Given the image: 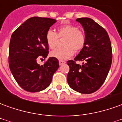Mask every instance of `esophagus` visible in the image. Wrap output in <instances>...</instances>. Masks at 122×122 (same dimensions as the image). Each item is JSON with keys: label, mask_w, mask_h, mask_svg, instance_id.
<instances>
[{"label": "esophagus", "mask_w": 122, "mask_h": 122, "mask_svg": "<svg viewBox=\"0 0 122 122\" xmlns=\"http://www.w3.org/2000/svg\"><path fill=\"white\" fill-rule=\"evenodd\" d=\"M66 63L65 61H62V60H59V65H63Z\"/></svg>", "instance_id": "34e87169"}]
</instances>
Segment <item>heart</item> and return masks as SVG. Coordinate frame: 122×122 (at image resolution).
Returning a JSON list of instances; mask_svg holds the SVG:
<instances>
[{"mask_svg":"<svg viewBox=\"0 0 122 122\" xmlns=\"http://www.w3.org/2000/svg\"><path fill=\"white\" fill-rule=\"evenodd\" d=\"M59 38H65L63 41V48H57L51 52V56L59 60H65L71 57L75 52H79L86 45L84 32L78 29L76 26L65 25L57 29V32L49 29L46 33V41L50 49L56 48Z\"/></svg>","mask_w":122,"mask_h":122,"instance_id":"heart-1","label":"heart"}]
</instances>
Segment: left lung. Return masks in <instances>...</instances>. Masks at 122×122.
I'll return each instance as SVG.
<instances>
[{
  "label": "left lung",
  "mask_w": 122,
  "mask_h": 122,
  "mask_svg": "<svg viewBox=\"0 0 122 122\" xmlns=\"http://www.w3.org/2000/svg\"><path fill=\"white\" fill-rule=\"evenodd\" d=\"M76 21L84 27L86 41L74 60L67 61V82L74 91L90 94L99 90L107 77L112 60V46L107 32L92 19ZM78 61L83 62L82 66L76 63Z\"/></svg>",
  "instance_id": "1"
}]
</instances>
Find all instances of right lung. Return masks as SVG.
<instances>
[{
  "mask_svg": "<svg viewBox=\"0 0 122 122\" xmlns=\"http://www.w3.org/2000/svg\"><path fill=\"white\" fill-rule=\"evenodd\" d=\"M56 22V20L51 18L31 17L12 35L8 57L10 69L17 84L27 92L45 90L58 69V59L53 57L48 59L43 65L36 62L38 58L45 59L48 56L46 33Z\"/></svg>",
  "mask_w": 122,
  "mask_h": 122,
  "instance_id": "right-lung-1",
  "label": "right lung"
}]
</instances>
